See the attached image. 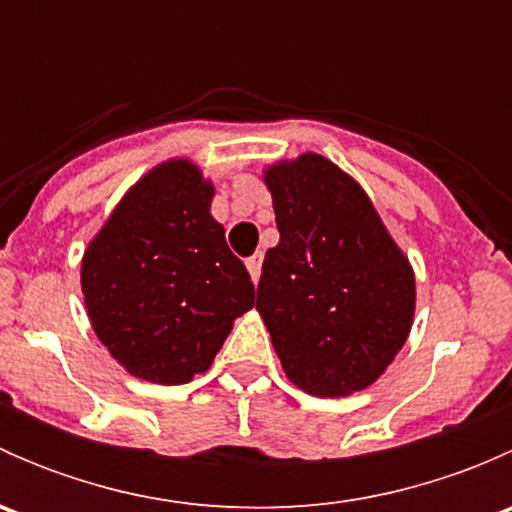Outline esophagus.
Here are the masks:
<instances>
[{"label":"esophagus","instance_id":"obj_1","mask_svg":"<svg viewBox=\"0 0 512 512\" xmlns=\"http://www.w3.org/2000/svg\"><path fill=\"white\" fill-rule=\"evenodd\" d=\"M245 265H247V272H250L252 282L260 280V272H262V255H260V252H255L252 257H247Z\"/></svg>","mask_w":512,"mask_h":512}]
</instances>
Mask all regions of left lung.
<instances>
[{
  "instance_id": "obj_1",
  "label": "left lung",
  "mask_w": 512,
  "mask_h": 512,
  "mask_svg": "<svg viewBox=\"0 0 512 512\" xmlns=\"http://www.w3.org/2000/svg\"><path fill=\"white\" fill-rule=\"evenodd\" d=\"M280 242L257 285L282 369L312 396L374 384L411 332L416 280L369 195L317 153L265 170Z\"/></svg>"
}]
</instances>
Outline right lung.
<instances>
[{"label":"right lung","instance_id":"obj_1","mask_svg":"<svg viewBox=\"0 0 512 512\" xmlns=\"http://www.w3.org/2000/svg\"><path fill=\"white\" fill-rule=\"evenodd\" d=\"M215 188L185 158L143 175L86 247L81 289L113 359L153 384L210 369L255 285L210 215Z\"/></svg>","mask_w":512,"mask_h":512}]
</instances>
